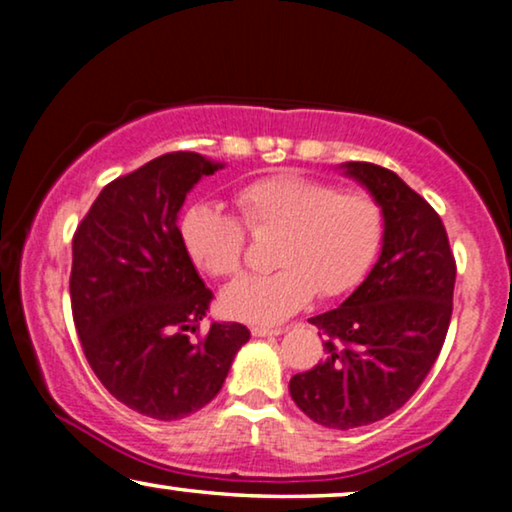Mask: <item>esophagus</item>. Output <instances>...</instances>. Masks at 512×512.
Masks as SVG:
<instances>
[{"label":"esophagus","mask_w":512,"mask_h":512,"mask_svg":"<svg viewBox=\"0 0 512 512\" xmlns=\"http://www.w3.org/2000/svg\"><path fill=\"white\" fill-rule=\"evenodd\" d=\"M279 333L284 331L277 326H251V335H256V338H268V335H279Z\"/></svg>","instance_id":"1"}]
</instances>
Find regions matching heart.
Here are the masks:
<instances>
[{
	"instance_id": "b5f03b06",
	"label": "heart",
	"mask_w": 512,
	"mask_h": 512,
	"mask_svg": "<svg viewBox=\"0 0 512 512\" xmlns=\"http://www.w3.org/2000/svg\"><path fill=\"white\" fill-rule=\"evenodd\" d=\"M237 216L216 205L188 207L179 223L181 244L207 275L237 277L254 237H277L275 272L228 286L221 305L249 324H277L319 298H340L366 275L384 233L382 207L370 193L340 191L303 174L256 179L235 193Z\"/></svg>"
}]
</instances>
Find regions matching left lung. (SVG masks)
Returning a JSON list of instances; mask_svg holds the SVG:
<instances>
[{
    "label": "left lung",
    "instance_id": "1",
    "mask_svg": "<svg viewBox=\"0 0 512 512\" xmlns=\"http://www.w3.org/2000/svg\"><path fill=\"white\" fill-rule=\"evenodd\" d=\"M384 214L382 254L340 307L310 324L326 335V359L291 377L289 391L312 422L356 429L403 408L443 349L457 263L436 209L396 172L345 163Z\"/></svg>",
    "mask_w": 512,
    "mask_h": 512
}]
</instances>
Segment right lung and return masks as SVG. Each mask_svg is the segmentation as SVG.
<instances>
[{
    "instance_id": "add662e5",
    "label": "right lung",
    "mask_w": 512,
    "mask_h": 512,
    "mask_svg": "<svg viewBox=\"0 0 512 512\" xmlns=\"http://www.w3.org/2000/svg\"><path fill=\"white\" fill-rule=\"evenodd\" d=\"M219 163L177 151L102 188L72 240V317L83 354L107 391L139 415H193L223 387L242 324L195 335L214 293L181 244L186 193Z\"/></svg>"
}]
</instances>
